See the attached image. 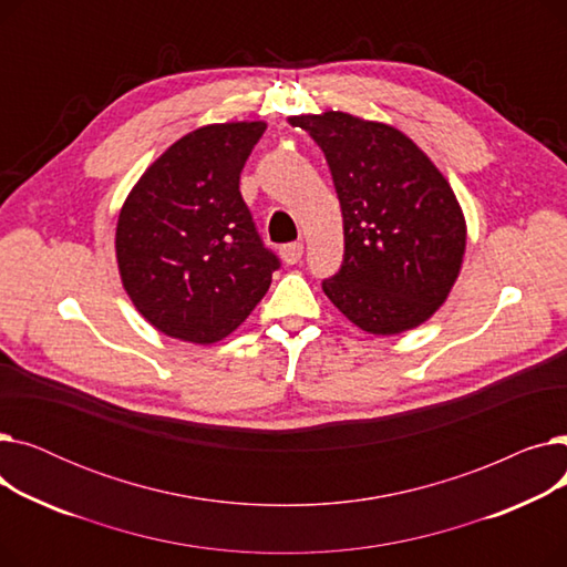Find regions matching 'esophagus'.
<instances>
[{
  "mask_svg": "<svg viewBox=\"0 0 567 567\" xmlns=\"http://www.w3.org/2000/svg\"><path fill=\"white\" fill-rule=\"evenodd\" d=\"M280 257H282L285 264L301 261V257H303V244H301V241H293V244L282 246V248H280Z\"/></svg>",
  "mask_w": 567,
  "mask_h": 567,
  "instance_id": "esophagus-1",
  "label": "esophagus"
}]
</instances>
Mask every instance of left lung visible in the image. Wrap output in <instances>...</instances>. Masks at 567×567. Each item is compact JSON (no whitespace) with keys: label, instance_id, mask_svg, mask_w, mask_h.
<instances>
[{"label":"left lung","instance_id":"obj_1","mask_svg":"<svg viewBox=\"0 0 567 567\" xmlns=\"http://www.w3.org/2000/svg\"><path fill=\"white\" fill-rule=\"evenodd\" d=\"M289 124L321 146L342 208L344 259L321 282L331 303L372 336L427 321L460 276L466 223L436 165L402 131L347 112Z\"/></svg>","mask_w":567,"mask_h":567}]
</instances>
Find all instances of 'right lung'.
Here are the masks:
<instances>
[{"label":"right lung","instance_id":"right-lung-1","mask_svg":"<svg viewBox=\"0 0 567 567\" xmlns=\"http://www.w3.org/2000/svg\"><path fill=\"white\" fill-rule=\"evenodd\" d=\"M264 122L202 126L156 158L116 223V264L137 312L161 333L214 344L241 326L280 259L255 229L238 178Z\"/></svg>","mask_w":567,"mask_h":567}]
</instances>
